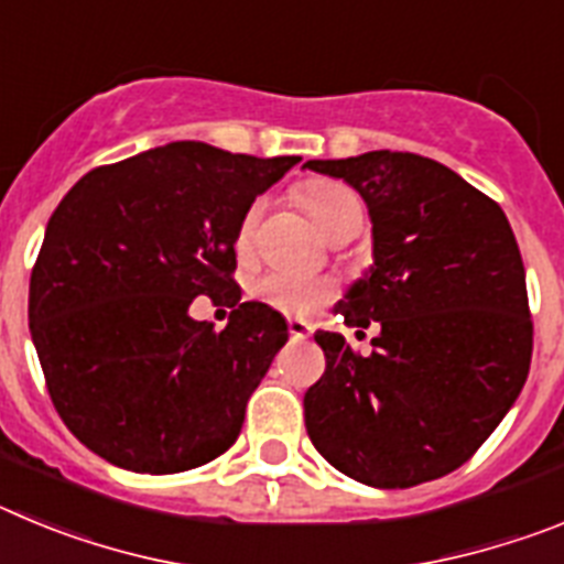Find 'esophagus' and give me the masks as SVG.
Listing matches in <instances>:
<instances>
[{
  "instance_id": "34e87169",
  "label": "esophagus",
  "mask_w": 564,
  "mask_h": 564,
  "mask_svg": "<svg viewBox=\"0 0 564 564\" xmlns=\"http://www.w3.org/2000/svg\"><path fill=\"white\" fill-rule=\"evenodd\" d=\"M288 333H291V338L302 341V338L311 336L313 325L311 322H305V318H288Z\"/></svg>"
}]
</instances>
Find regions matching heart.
Wrapping results in <instances>:
<instances>
[{"label":"heart","instance_id":"1","mask_svg":"<svg viewBox=\"0 0 564 564\" xmlns=\"http://www.w3.org/2000/svg\"><path fill=\"white\" fill-rule=\"evenodd\" d=\"M305 206L322 234H330L333 228L341 226L347 217L361 214V200L350 186H344L338 181H318L307 186L305 192ZM259 214H262V203H251L237 228V246L246 248L253 237ZM251 293L271 305L273 311L285 313V316H311L318 307H325L333 299V285L325 279H307V276H293L285 271H268L262 276L253 279Z\"/></svg>","mask_w":564,"mask_h":564}]
</instances>
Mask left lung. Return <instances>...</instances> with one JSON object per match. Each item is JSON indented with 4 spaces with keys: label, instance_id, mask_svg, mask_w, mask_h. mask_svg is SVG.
Segmentation results:
<instances>
[{
    "label": "left lung",
    "instance_id": "8db88e82",
    "mask_svg": "<svg viewBox=\"0 0 564 564\" xmlns=\"http://www.w3.org/2000/svg\"><path fill=\"white\" fill-rule=\"evenodd\" d=\"M305 169L350 183L372 223V265L336 305L347 327L381 325L370 356L316 333L325 376L305 392L318 455L376 488L449 475L520 395L534 325L506 214L443 163L364 152Z\"/></svg>",
    "mask_w": 564,
    "mask_h": 564
}]
</instances>
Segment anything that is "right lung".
Here are the masks:
<instances>
[{
  "instance_id": "1",
  "label": "right lung",
  "mask_w": 564,
  "mask_h": 564,
  "mask_svg": "<svg viewBox=\"0 0 564 564\" xmlns=\"http://www.w3.org/2000/svg\"><path fill=\"white\" fill-rule=\"evenodd\" d=\"M299 161L177 141L93 169L64 194L28 318L53 406L87 449L174 475L237 441L288 322L239 302L234 242L242 214ZM197 295L235 307L226 332L187 316Z\"/></svg>"
}]
</instances>
